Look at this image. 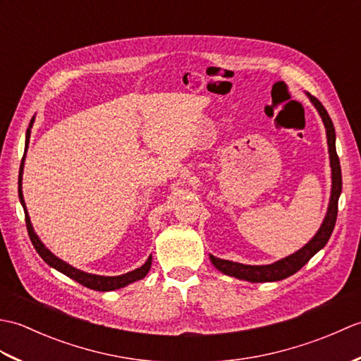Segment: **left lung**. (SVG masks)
I'll use <instances>...</instances> for the list:
<instances>
[{
	"label": "left lung",
	"instance_id": "1",
	"mask_svg": "<svg viewBox=\"0 0 361 361\" xmlns=\"http://www.w3.org/2000/svg\"><path fill=\"white\" fill-rule=\"evenodd\" d=\"M310 102L315 105L318 110L321 119L324 122L326 127V135H327V145H329V157H331V169H332V190H331V202H329L327 214L323 220V225L318 229V233L313 235V239L305 243L301 250H298L293 255L283 257L278 262L270 264V265H243L239 262H231V260L219 259L216 256H209L211 262L214 267L217 268L219 271L224 274L233 276L237 279H243L248 282H273V281H281L286 279L288 276L295 274L298 270L309 262V260L317 255V252L324 248L327 240L331 239L332 231L335 228L336 221V214H338V198L341 194V167H340V159L336 155L335 149V128L332 124V119L329 116V113L323 106L317 97H313L307 93Z\"/></svg>",
	"mask_w": 361,
	"mask_h": 361
}]
</instances>
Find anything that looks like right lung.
I'll return each instance as SVG.
<instances>
[{
    "label": "right lung",
    "instance_id": "right-lung-1",
    "mask_svg": "<svg viewBox=\"0 0 361 361\" xmlns=\"http://www.w3.org/2000/svg\"><path fill=\"white\" fill-rule=\"evenodd\" d=\"M34 124V118L30 119L29 122V127H27V132H26V145L25 149L27 150V145H29V137H30V128H32ZM26 150H25V157H26ZM25 157L21 159V166H20V175H18V197H20V202L23 204V209H25V219H26V228H27V233H29V239L32 242L34 248L37 250L38 255L44 260L46 264L49 267L56 268L57 271L66 274L68 278L74 279L75 282L82 283V286H85L88 288H93L97 291H110V290H118L128 286V283H132L135 281H140L142 279L145 274L149 273L150 270V265H152V256H149V259L145 260V264L140 268H136L133 271H128L126 274H121V276H99V274H91V273H85V271H80L78 268L71 267L70 264H66L65 260L59 259L57 256H54L52 252L44 247L43 242L38 239V235L35 234L32 224H30V219H29V214L26 209V203H25V198H23V190H21V180H23V167H25Z\"/></svg>",
    "mask_w": 361,
    "mask_h": 361
}]
</instances>
